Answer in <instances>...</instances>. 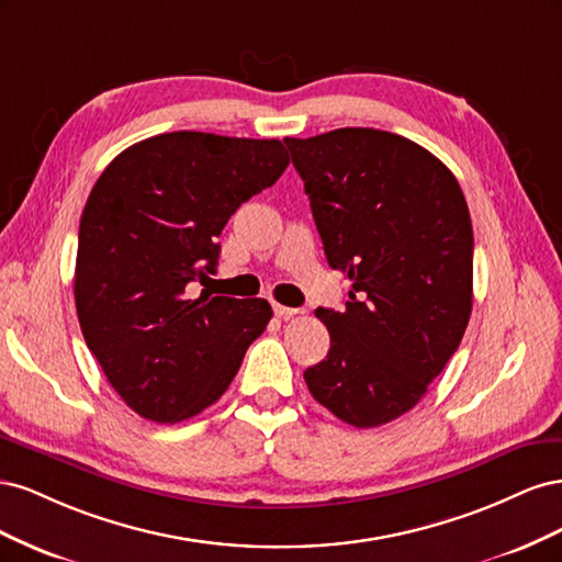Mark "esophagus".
Listing matches in <instances>:
<instances>
[{
  "label": "esophagus",
  "mask_w": 562,
  "mask_h": 562,
  "mask_svg": "<svg viewBox=\"0 0 562 562\" xmlns=\"http://www.w3.org/2000/svg\"><path fill=\"white\" fill-rule=\"evenodd\" d=\"M274 312H277V316H281V318H291V316H295V314H302L300 310L283 307V304H274Z\"/></svg>",
  "instance_id": "34e87169"
}]
</instances>
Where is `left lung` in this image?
<instances>
[{
	"instance_id": "1",
	"label": "left lung",
	"mask_w": 562,
	"mask_h": 562,
	"mask_svg": "<svg viewBox=\"0 0 562 562\" xmlns=\"http://www.w3.org/2000/svg\"><path fill=\"white\" fill-rule=\"evenodd\" d=\"M345 312L316 310L330 351L312 396L356 429L405 415L457 351L473 300V229L450 168L403 135L335 128L285 138Z\"/></svg>"
}]
</instances>
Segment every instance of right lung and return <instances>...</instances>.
Wrapping results in <instances>:
<instances>
[{"label":"right lung","instance_id":"right-lung-1","mask_svg":"<svg viewBox=\"0 0 562 562\" xmlns=\"http://www.w3.org/2000/svg\"><path fill=\"white\" fill-rule=\"evenodd\" d=\"M291 164L281 140L176 131L131 145L79 223L75 302L87 347L131 411L176 424L225 394L271 318L262 297L187 285L215 271L234 211Z\"/></svg>","mask_w":562,"mask_h":562}]
</instances>
